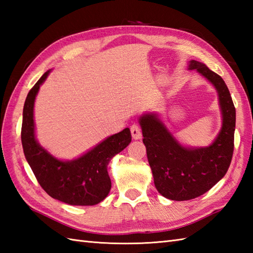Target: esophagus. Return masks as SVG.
Wrapping results in <instances>:
<instances>
[{"instance_id":"34e87169","label":"esophagus","mask_w":253,"mask_h":253,"mask_svg":"<svg viewBox=\"0 0 253 253\" xmlns=\"http://www.w3.org/2000/svg\"><path fill=\"white\" fill-rule=\"evenodd\" d=\"M130 131H131V136L135 140H138V139L141 138V129L137 124H133L130 127Z\"/></svg>"}]
</instances>
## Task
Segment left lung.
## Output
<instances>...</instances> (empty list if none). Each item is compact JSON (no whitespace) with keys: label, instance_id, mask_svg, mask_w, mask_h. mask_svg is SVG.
Here are the masks:
<instances>
[{"label":"left lung","instance_id":"1","mask_svg":"<svg viewBox=\"0 0 253 253\" xmlns=\"http://www.w3.org/2000/svg\"><path fill=\"white\" fill-rule=\"evenodd\" d=\"M188 69L202 75L218 95L222 127L210 146H182L157 113L139 117L155 188L175 201L191 200L211 189L226 174L234 152L236 110L226 84L203 63L191 60Z\"/></svg>","mask_w":253,"mask_h":253}]
</instances>
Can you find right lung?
<instances>
[{"label": "right lung", "mask_w": 253, "mask_h": 253, "mask_svg": "<svg viewBox=\"0 0 253 253\" xmlns=\"http://www.w3.org/2000/svg\"><path fill=\"white\" fill-rule=\"evenodd\" d=\"M50 72L51 69L42 75L25 101L21 125L25 158L38 182L50 197L71 206H94L109 195L112 184L107 165L130 143L131 133L129 128H125L71 161L53 157L38 142L34 120L36 96Z\"/></svg>", "instance_id": "right-lung-1"}]
</instances>
